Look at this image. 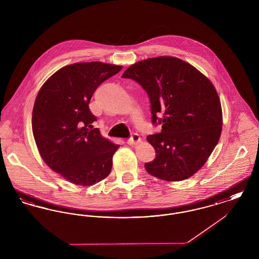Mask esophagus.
I'll return each instance as SVG.
<instances>
[{
    "instance_id": "34e87169",
    "label": "esophagus",
    "mask_w": 259,
    "mask_h": 259,
    "mask_svg": "<svg viewBox=\"0 0 259 259\" xmlns=\"http://www.w3.org/2000/svg\"><path fill=\"white\" fill-rule=\"evenodd\" d=\"M141 142H142L141 137L138 135V134H136V133L131 136V138L128 140V144H129L130 146H134V145H137V144H139V143H141Z\"/></svg>"
}]
</instances>
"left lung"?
<instances>
[{
    "mask_svg": "<svg viewBox=\"0 0 259 259\" xmlns=\"http://www.w3.org/2000/svg\"><path fill=\"white\" fill-rule=\"evenodd\" d=\"M143 87L151 120L160 133L148 136L155 159L145 164L151 176L168 182L186 180L202 168L219 143L222 105L212 83L179 58L160 56L137 62L122 76Z\"/></svg>",
    "mask_w": 259,
    "mask_h": 259,
    "instance_id": "8db88e82",
    "label": "left lung"
}]
</instances>
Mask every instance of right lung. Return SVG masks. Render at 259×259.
<instances>
[{
    "label": "right lung",
    "instance_id": "1",
    "mask_svg": "<svg viewBox=\"0 0 259 259\" xmlns=\"http://www.w3.org/2000/svg\"><path fill=\"white\" fill-rule=\"evenodd\" d=\"M121 69L102 62L74 63L52 74L37 93L32 129L38 152L72 184L95 185L111 172L119 146L93 128L97 118L88 105L97 87Z\"/></svg>",
    "mask_w": 259,
    "mask_h": 259
}]
</instances>
